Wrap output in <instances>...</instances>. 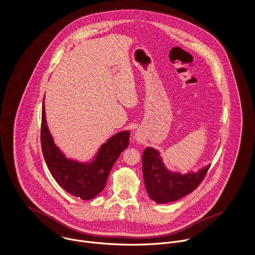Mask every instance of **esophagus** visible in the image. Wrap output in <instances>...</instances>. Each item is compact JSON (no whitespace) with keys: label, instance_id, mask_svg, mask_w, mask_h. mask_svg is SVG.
<instances>
[{"label":"esophagus","instance_id":"34e87169","mask_svg":"<svg viewBox=\"0 0 255 255\" xmlns=\"http://www.w3.org/2000/svg\"><path fill=\"white\" fill-rule=\"evenodd\" d=\"M134 138H135L137 141H140V140H141V135H140V133L135 132V134H134Z\"/></svg>","mask_w":255,"mask_h":255}]
</instances>
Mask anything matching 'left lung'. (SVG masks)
<instances>
[{"instance_id":"left-lung-1","label":"left lung","mask_w":255,"mask_h":255,"mask_svg":"<svg viewBox=\"0 0 255 255\" xmlns=\"http://www.w3.org/2000/svg\"><path fill=\"white\" fill-rule=\"evenodd\" d=\"M210 165L196 172L180 173L167 169L159 151L153 147H146L142 154L145 188L150 199L157 204L174 202L192 193L205 177Z\"/></svg>"}]
</instances>
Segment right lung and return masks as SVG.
<instances>
[{
	"label": "right lung",
	"mask_w": 255,
	"mask_h": 255,
	"mask_svg": "<svg viewBox=\"0 0 255 255\" xmlns=\"http://www.w3.org/2000/svg\"><path fill=\"white\" fill-rule=\"evenodd\" d=\"M45 97V95H44ZM130 132L120 131L101 145L90 161L67 158L56 146L46 122L44 100L42 102L41 148L46 165L56 183L68 194L91 200L105 188L114 163L129 144Z\"/></svg>",
	"instance_id": "1"
}]
</instances>
